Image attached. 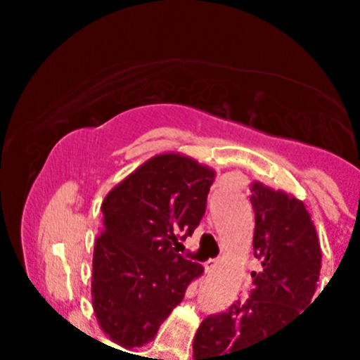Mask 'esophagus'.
<instances>
[{"label":"esophagus","instance_id":"34e87169","mask_svg":"<svg viewBox=\"0 0 360 360\" xmlns=\"http://www.w3.org/2000/svg\"><path fill=\"white\" fill-rule=\"evenodd\" d=\"M216 265H218V259H207V262L203 263V266H205L207 272H212V270L216 269Z\"/></svg>","mask_w":360,"mask_h":360}]
</instances>
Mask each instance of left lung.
I'll return each instance as SVG.
<instances>
[{
	"label": "left lung",
	"instance_id": "8db88e82",
	"mask_svg": "<svg viewBox=\"0 0 360 360\" xmlns=\"http://www.w3.org/2000/svg\"><path fill=\"white\" fill-rule=\"evenodd\" d=\"M250 193L256 216L254 256L262 269L250 274L249 299H238L202 321L193 342L195 360H240L241 352L294 319L316 292L321 245L304 203L259 182L250 186Z\"/></svg>",
	"mask_w": 360,
	"mask_h": 360
}]
</instances>
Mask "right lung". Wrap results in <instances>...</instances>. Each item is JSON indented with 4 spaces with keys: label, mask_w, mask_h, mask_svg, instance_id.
Wrapping results in <instances>:
<instances>
[{
    "label": "right lung",
    "mask_w": 360,
    "mask_h": 360,
    "mask_svg": "<svg viewBox=\"0 0 360 360\" xmlns=\"http://www.w3.org/2000/svg\"><path fill=\"white\" fill-rule=\"evenodd\" d=\"M214 171L178 153L149 158L108 193L95 241L91 301L101 328L124 348L157 335L203 266L176 254L207 209Z\"/></svg>",
    "instance_id": "1"
}]
</instances>
